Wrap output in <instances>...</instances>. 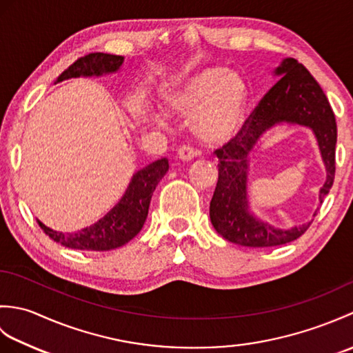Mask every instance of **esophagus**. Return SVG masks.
<instances>
[{"mask_svg": "<svg viewBox=\"0 0 353 353\" xmlns=\"http://www.w3.org/2000/svg\"><path fill=\"white\" fill-rule=\"evenodd\" d=\"M196 156H197V152L191 145H182L177 150V157L181 161L188 162V161H192Z\"/></svg>", "mask_w": 353, "mask_h": 353, "instance_id": "34e87169", "label": "esophagus"}]
</instances>
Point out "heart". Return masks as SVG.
I'll list each match as a JSON object with an SVG mask.
<instances>
[{
	"mask_svg": "<svg viewBox=\"0 0 353 353\" xmlns=\"http://www.w3.org/2000/svg\"><path fill=\"white\" fill-rule=\"evenodd\" d=\"M162 101L174 114L191 117L201 141L224 144L241 130L249 91L238 74L208 68L174 81L162 92Z\"/></svg>",
	"mask_w": 353,
	"mask_h": 353,
	"instance_id": "1",
	"label": "heart"
}]
</instances>
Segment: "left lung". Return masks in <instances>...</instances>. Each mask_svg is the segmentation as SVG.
Wrapping results in <instances>:
<instances>
[{
	"instance_id": "obj_1",
	"label": "left lung",
	"mask_w": 353,
	"mask_h": 353,
	"mask_svg": "<svg viewBox=\"0 0 353 353\" xmlns=\"http://www.w3.org/2000/svg\"><path fill=\"white\" fill-rule=\"evenodd\" d=\"M281 77L264 95L243 129L223 148L215 150L219 157V182L209 206L211 223L228 241L245 247H272L294 241L302 236L311 221L291 229H279L256 219L249 209L247 172L249 156L272 127L288 123L310 127L316 134L321 159L326 167V182L320 188L323 203L335 177L336 123L323 89L310 71L296 59H283L274 70ZM317 211L314 212V216Z\"/></svg>"
}]
</instances>
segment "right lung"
I'll list each match as a JSON object with an SVG mask.
<instances>
[{"label":"right lung","mask_w":353,"mask_h":353,"mask_svg":"<svg viewBox=\"0 0 353 353\" xmlns=\"http://www.w3.org/2000/svg\"><path fill=\"white\" fill-rule=\"evenodd\" d=\"M123 62V56L91 52V54L77 59L71 66H68L57 77V83L72 77H100L103 74L117 72L121 68ZM168 167V159L162 157V159H157L147 165L145 168L134 172L121 200L92 226L72 232V234H68V232L63 234V232L47 228L39 220L37 223L51 239L68 247V249L95 252L118 249L137 236L144 226L153 191L156 190L157 183L161 182V179L167 174Z\"/></svg>","instance_id":"1"}]
</instances>
